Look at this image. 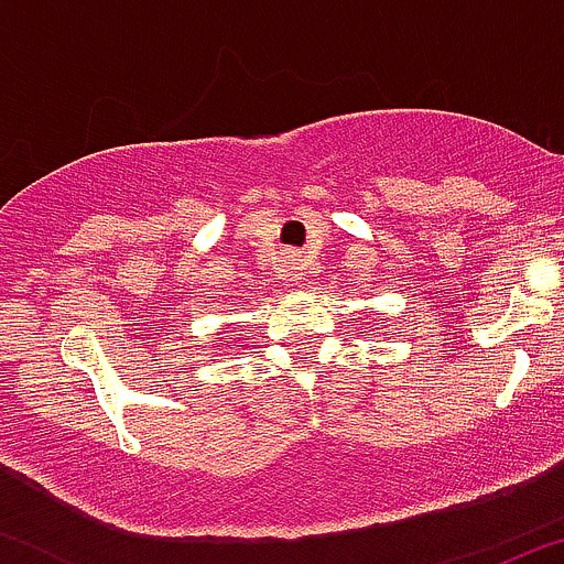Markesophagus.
<instances>
[{"instance_id":"34e87169","label":"esophagus","mask_w":564,"mask_h":564,"mask_svg":"<svg viewBox=\"0 0 564 564\" xmlns=\"http://www.w3.org/2000/svg\"><path fill=\"white\" fill-rule=\"evenodd\" d=\"M305 257L302 253H288L285 259H282V268H285V276L291 279V282H299V279L305 276Z\"/></svg>"}]
</instances>
